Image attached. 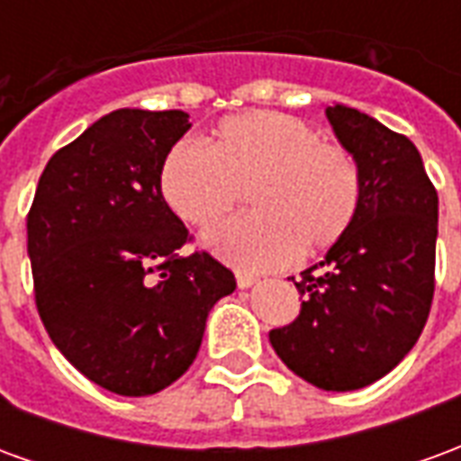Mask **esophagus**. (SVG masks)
<instances>
[{
  "label": "esophagus",
  "instance_id": "obj_1",
  "mask_svg": "<svg viewBox=\"0 0 461 461\" xmlns=\"http://www.w3.org/2000/svg\"><path fill=\"white\" fill-rule=\"evenodd\" d=\"M257 281H259V276L247 274V271H237V286H240V289H251Z\"/></svg>",
  "mask_w": 461,
  "mask_h": 461
}]
</instances>
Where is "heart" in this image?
<instances>
[{
	"mask_svg": "<svg viewBox=\"0 0 461 461\" xmlns=\"http://www.w3.org/2000/svg\"><path fill=\"white\" fill-rule=\"evenodd\" d=\"M247 187L254 212L202 234L207 249L244 269L330 249L353 227L363 194L356 158L279 111L224 118L207 148L175 142L160 165L162 200L194 227L220 220Z\"/></svg>",
	"mask_w": 461,
	"mask_h": 461,
	"instance_id": "b5f03b06",
	"label": "heart"
}]
</instances>
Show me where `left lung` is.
<instances>
[{"label":"left lung","mask_w":461,"mask_h":461,"mask_svg":"<svg viewBox=\"0 0 461 461\" xmlns=\"http://www.w3.org/2000/svg\"><path fill=\"white\" fill-rule=\"evenodd\" d=\"M363 180L353 227L294 281L299 319L269 340L311 385L348 393L387 375L425 329L435 294L437 192L405 135L343 104L326 108Z\"/></svg>","instance_id":"8db88e82"}]
</instances>
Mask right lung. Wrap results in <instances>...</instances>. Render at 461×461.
Listing matches in <instances>:
<instances>
[{
    "instance_id": "add662e5",
    "label": "right lung",
    "mask_w": 461,
    "mask_h": 461,
    "mask_svg": "<svg viewBox=\"0 0 461 461\" xmlns=\"http://www.w3.org/2000/svg\"><path fill=\"white\" fill-rule=\"evenodd\" d=\"M182 111L121 108L86 128L41 172L26 220L36 309L64 357L115 395L172 385L202 346L212 306L237 289L160 194Z\"/></svg>"
}]
</instances>
